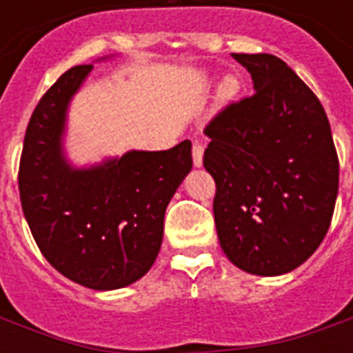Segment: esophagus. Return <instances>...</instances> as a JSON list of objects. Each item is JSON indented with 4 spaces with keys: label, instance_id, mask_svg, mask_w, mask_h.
<instances>
[{
    "label": "esophagus",
    "instance_id": "obj_1",
    "mask_svg": "<svg viewBox=\"0 0 353 353\" xmlns=\"http://www.w3.org/2000/svg\"><path fill=\"white\" fill-rule=\"evenodd\" d=\"M203 145H199V143H194V146H192V158H194V165L195 167H201L203 165Z\"/></svg>",
    "mask_w": 353,
    "mask_h": 353
}]
</instances>
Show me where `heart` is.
Wrapping results in <instances>:
<instances>
[{
	"label": "heart",
	"instance_id": "1",
	"mask_svg": "<svg viewBox=\"0 0 353 353\" xmlns=\"http://www.w3.org/2000/svg\"><path fill=\"white\" fill-rule=\"evenodd\" d=\"M236 88H239V84H236L235 79H225L222 84V95L223 97H231L236 92Z\"/></svg>",
	"mask_w": 353,
	"mask_h": 353
}]
</instances>
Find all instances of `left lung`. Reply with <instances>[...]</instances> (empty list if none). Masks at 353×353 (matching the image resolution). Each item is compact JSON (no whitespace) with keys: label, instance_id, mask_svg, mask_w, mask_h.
<instances>
[{"label":"left lung","instance_id":"1","mask_svg":"<svg viewBox=\"0 0 353 353\" xmlns=\"http://www.w3.org/2000/svg\"><path fill=\"white\" fill-rule=\"evenodd\" d=\"M254 94L225 105L205 133L203 165L216 182L220 246L259 276L297 269L327 233L339 192V156L312 90L272 54H233Z\"/></svg>","mask_w":353,"mask_h":353}]
</instances>
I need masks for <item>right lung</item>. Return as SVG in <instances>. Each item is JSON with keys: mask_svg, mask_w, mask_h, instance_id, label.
I'll use <instances>...</instances> for the list:
<instances>
[{"mask_svg": "<svg viewBox=\"0 0 353 353\" xmlns=\"http://www.w3.org/2000/svg\"><path fill=\"white\" fill-rule=\"evenodd\" d=\"M94 65H74L33 110L18 169L26 222L54 269L92 290H118L145 276L158 258L163 216L192 169V143L131 150L90 169L61 152L71 97Z\"/></svg>", "mask_w": 353, "mask_h": 353, "instance_id": "add662e5", "label": "right lung"}]
</instances>
